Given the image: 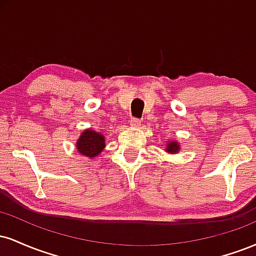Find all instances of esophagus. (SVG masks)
I'll return each mask as SVG.
<instances>
[{"label": "esophagus", "mask_w": 256, "mask_h": 256, "mask_svg": "<svg viewBox=\"0 0 256 256\" xmlns=\"http://www.w3.org/2000/svg\"><path fill=\"white\" fill-rule=\"evenodd\" d=\"M130 124H131V126H134V128H138V126L140 125V119H138V118H131Z\"/></svg>", "instance_id": "obj_1"}]
</instances>
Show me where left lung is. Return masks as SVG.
<instances>
[{
  "mask_svg": "<svg viewBox=\"0 0 256 256\" xmlns=\"http://www.w3.org/2000/svg\"><path fill=\"white\" fill-rule=\"evenodd\" d=\"M179 146L176 142H171L167 144V152H178Z\"/></svg>",
  "mask_w": 256,
  "mask_h": 256,
  "instance_id": "8db88e82",
  "label": "left lung"
}]
</instances>
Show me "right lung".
Wrapping results in <instances>:
<instances>
[{"instance_id": "add662e5", "label": "right lung", "mask_w": 256, "mask_h": 256, "mask_svg": "<svg viewBox=\"0 0 256 256\" xmlns=\"http://www.w3.org/2000/svg\"><path fill=\"white\" fill-rule=\"evenodd\" d=\"M104 148V137L92 130L82 134L77 142V149L88 158H95Z\"/></svg>"}]
</instances>
